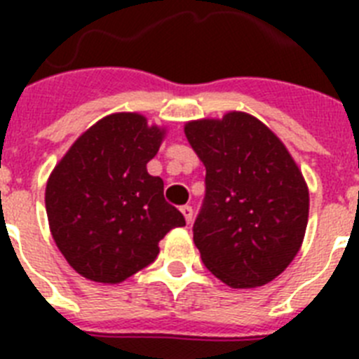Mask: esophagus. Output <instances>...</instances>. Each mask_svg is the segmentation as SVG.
Here are the masks:
<instances>
[{"mask_svg": "<svg viewBox=\"0 0 359 359\" xmlns=\"http://www.w3.org/2000/svg\"><path fill=\"white\" fill-rule=\"evenodd\" d=\"M182 214L185 215V221L187 223H192V215H194V210H192V207H189V205H185V207H182Z\"/></svg>", "mask_w": 359, "mask_h": 359, "instance_id": "34e87169", "label": "esophagus"}]
</instances>
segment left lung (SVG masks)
Instances as JSON below:
<instances>
[{
    "label": "left lung",
    "instance_id": "obj_1",
    "mask_svg": "<svg viewBox=\"0 0 359 359\" xmlns=\"http://www.w3.org/2000/svg\"><path fill=\"white\" fill-rule=\"evenodd\" d=\"M185 136L207 169L194 244L233 290L264 286L291 264L306 236L309 189L286 145L243 111L190 120Z\"/></svg>",
    "mask_w": 359,
    "mask_h": 359
}]
</instances>
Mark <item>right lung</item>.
<instances>
[{"label": "right lung", "instance_id": "obj_1", "mask_svg": "<svg viewBox=\"0 0 359 359\" xmlns=\"http://www.w3.org/2000/svg\"><path fill=\"white\" fill-rule=\"evenodd\" d=\"M167 129L140 113H113L86 129L55 165L44 203L52 237L79 275L120 284L151 264L182 212L147 172Z\"/></svg>", "mask_w": 359, "mask_h": 359}]
</instances>
